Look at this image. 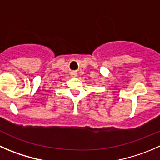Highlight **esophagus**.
<instances>
[{
    "instance_id": "1",
    "label": "esophagus",
    "mask_w": 160,
    "mask_h": 160,
    "mask_svg": "<svg viewBox=\"0 0 160 160\" xmlns=\"http://www.w3.org/2000/svg\"><path fill=\"white\" fill-rule=\"evenodd\" d=\"M77 73L76 72H71V76H72V77H77Z\"/></svg>"
}]
</instances>
